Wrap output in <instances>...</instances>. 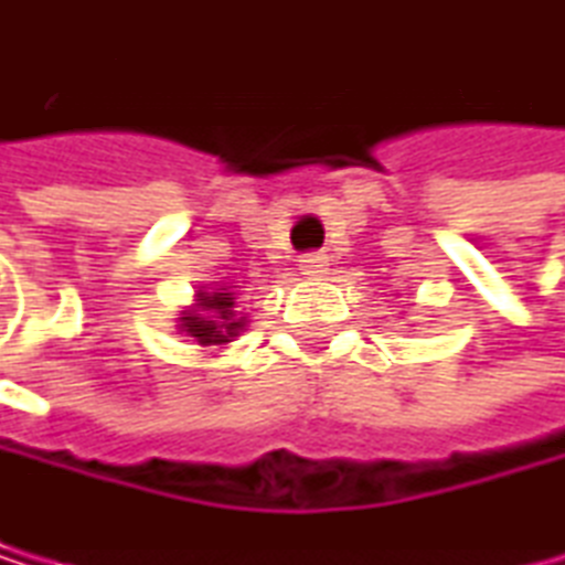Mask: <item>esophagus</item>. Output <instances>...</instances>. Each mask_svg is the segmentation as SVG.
I'll list each match as a JSON object with an SVG mask.
<instances>
[{
	"instance_id": "esophagus-1",
	"label": "esophagus",
	"mask_w": 565,
	"mask_h": 565,
	"mask_svg": "<svg viewBox=\"0 0 565 565\" xmlns=\"http://www.w3.org/2000/svg\"><path fill=\"white\" fill-rule=\"evenodd\" d=\"M328 265V258L321 255V250H310V255H300V271L303 276H321Z\"/></svg>"
}]
</instances>
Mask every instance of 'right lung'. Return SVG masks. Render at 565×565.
<instances>
[{"instance_id": "right-lung-1", "label": "right lung", "mask_w": 565, "mask_h": 565, "mask_svg": "<svg viewBox=\"0 0 565 565\" xmlns=\"http://www.w3.org/2000/svg\"><path fill=\"white\" fill-rule=\"evenodd\" d=\"M205 315H188L181 318V328L191 339H199V345H223L237 335L244 321L234 318V297L230 294H209L202 297Z\"/></svg>"}]
</instances>
